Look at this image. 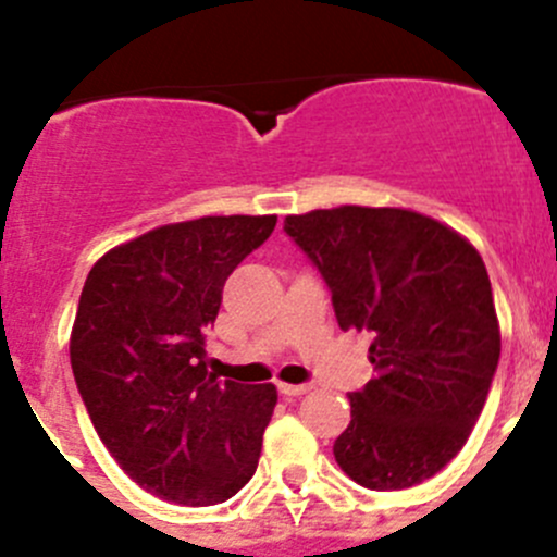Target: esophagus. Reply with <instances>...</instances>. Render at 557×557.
I'll list each match as a JSON object with an SVG mask.
<instances>
[{"label":"esophagus","instance_id":"esophagus-1","mask_svg":"<svg viewBox=\"0 0 557 557\" xmlns=\"http://www.w3.org/2000/svg\"><path fill=\"white\" fill-rule=\"evenodd\" d=\"M280 393L288 398H296V396H305L307 391H310V385H288V383H280Z\"/></svg>","mask_w":557,"mask_h":557}]
</instances>
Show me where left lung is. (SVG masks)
<instances>
[{
  "instance_id": "8db88e82",
  "label": "left lung",
  "mask_w": 557,
  "mask_h": 557,
  "mask_svg": "<svg viewBox=\"0 0 557 557\" xmlns=\"http://www.w3.org/2000/svg\"><path fill=\"white\" fill-rule=\"evenodd\" d=\"M318 267L342 331H369L374 377L350 393L334 458L369 491L429 480L469 440L502 356L480 252L445 223L398 207L285 218Z\"/></svg>"
}]
</instances>
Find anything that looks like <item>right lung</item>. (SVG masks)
<instances>
[{"label":"right lung","mask_w":557,"mask_h":557,"mask_svg":"<svg viewBox=\"0 0 557 557\" xmlns=\"http://www.w3.org/2000/svg\"><path fill=\"white\" fill-rule=\"evenodd\" d=\"M277 215H210L159 226L104 252L83 285L70 358L99 440L153 496L212 507L256 474L274 385L207 372L205 329L228 274Z\"/></svg>","instance_id":"add662e5"}]
</instances>
